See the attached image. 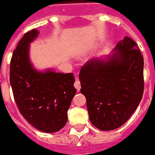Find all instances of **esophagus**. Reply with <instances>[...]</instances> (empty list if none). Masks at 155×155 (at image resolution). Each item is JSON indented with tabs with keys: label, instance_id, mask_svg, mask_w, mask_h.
<instances>
[{
	"label": "esophagus",
	"instance_id": "34e87169",
	"mask_svg": "<svg viewBox=\"0 0 155 155\" xmlns=\"http://www.w3.org/2000/svg\"><path fill=\"white\" fill-rule=\"evenodd\" d=\"M74 87H75V88H76L78 91H79L80 88H81V83L79 82L78 79H76V81L74 82Z\"/></svg>",
	"mask_w": 155,
	"mask_h": 155
}]
</instances>
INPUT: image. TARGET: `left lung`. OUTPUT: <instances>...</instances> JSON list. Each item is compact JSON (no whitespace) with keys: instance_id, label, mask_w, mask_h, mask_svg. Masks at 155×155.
<instances>
[{"instance_id":"left-lung-1","label":"left lung","mask_w":155,"mask_h":155,"mask_svg":"<svg viewBox=\"0 0 155 155\" xmlns=\"http://www.w3.org/2000/svg\"><path fill=\"white\" fill-rule=\"evenodd\" d=\"M113 51L105 58L87 61L79 73L89 119L101 130L124 125L144 92V58L137 44L125 36Z\"/></svg>"}]
</instances>
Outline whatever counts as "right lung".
Returning <instances> with one entry per match:
<instances>
[{
	"label": "right lung",
	"instance_id": "add662e5",
	"mask_svg": "<svg viewBox=\"0 0 155 155\" xmlns=\"http://www.w3.org/2000/svg\"><path fill=\"white\" fill-rule=\"evenodd\" d=\"M38 30L25 33L12 54L10 83L20 114L40 131L54 133L66 125L68 110L76 94L73 73L40 72L30 63V44Z\"/></svg>",
	"mask_w": 155,
	"mask_h": 155
}]
</instances>
